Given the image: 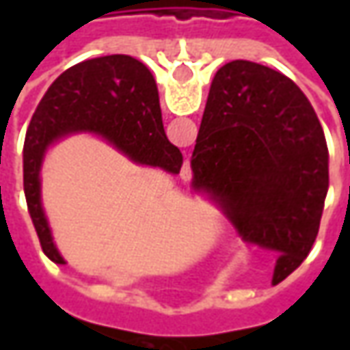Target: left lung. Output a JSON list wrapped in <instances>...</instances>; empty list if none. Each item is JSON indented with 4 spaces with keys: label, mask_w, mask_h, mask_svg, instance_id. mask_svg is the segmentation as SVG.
<instances>
[{
    "label": "left lung",
    "mask_w": 350,
    "mask_h": 350,
    "mask_svg": "<svg viewBox=\"0 0 350 350\" xmlns=\"http://www.w3.org/2000/svg\"><path fill=\"white\" fill-rule=\"evenodd\" d=\"M193 189L249 239L278 253L273 284L308 257L329 187V152L316 111L280 72L222 66L191 157Z\"/></svg>",
    "instance_id": "left-lung-1"
}]
</instances>
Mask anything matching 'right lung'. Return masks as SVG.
I'll use <instances>...</instances> for the list:
<instances>
[{
  "instance_id": "1",
  "label": "right lung",
  "mask_w": 350,
  "mask_h": 350,
  "mask_svg": "<svg viewBox=\"0 0 350 350\" xmlns=\"http://www.w3.org/2000/svg\"><path fill=\"white\" fill-rule=\"evenodd\" d=\"M89 132L109 142L134 163L181 171L183 155L165 136L159 95L152 72L140 60L113 54L75 64L48 88L27 128L23 185L40 247L64 262L54 245L40 200V169L50 144Z\"/></svg>"
}]
</instances>
